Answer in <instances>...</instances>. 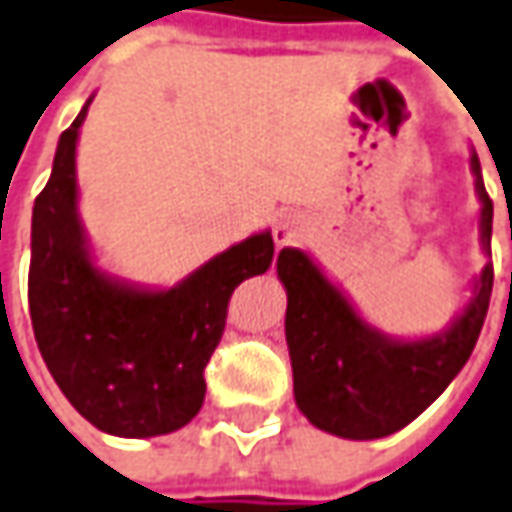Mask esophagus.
<instances>
[{"label": "esophagus", "instance_id": "34e87169", "mask_svg": "<svg viewBox=\"0 0 512 512\" xmlns=\"http://www.w3.org/2000/svg\"><path fill=\"white\" fill-rule=\"evenodd\" d=\"M305 232H308V218L302 212H283L274 224V243L288 246V243L300 241Z\"/></svg>", "mask_w": 512, "mask_h": 512}]
</instances>
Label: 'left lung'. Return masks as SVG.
I'll use <instances>...</instances> for the list:
<instances>
[{"label":"left lung","instance_id":"obj_1","mask_svg":"<svg viewBox=\"0 0 512 512\" xmlns=\"http://www.w3.org/2000/svg\"><path fill=\"white\" fill-rule=\"evenodd\" d=\"M471 173L482 204L479 241L490 257L493 201L474 151ZM277 277L288 294L285 342L294 401L316 429L344 440H378L423 415L474 353L493 291L488 260L474 280L471 300L451 325L420 339H395L364 322L308 252L285 246L277 257Z\"/></svg>","mask_w":512,"mask_h":512}]
</instances>
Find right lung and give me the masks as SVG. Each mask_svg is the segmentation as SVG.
Masks as SVG:
<instances>
[{"instance_id":"add662e5","label":"right lung","mask_w":512,"mask_h":512,"mask_svg":"<svg viewBox=\"0 0 512 512\" xmlns=\"http://www.w3.org/2000/svg\"><path fill=\"white\" fill-rule=\"evenodd\" d=\"M92 97L58 139L33 207L30 319L47 370L92 426L156 437L204 403V367L221 342L232 291L271 266V232L215 255L173 288H145L97 269L78 215L75 151Z\"/></svg>"}]
</instances>
